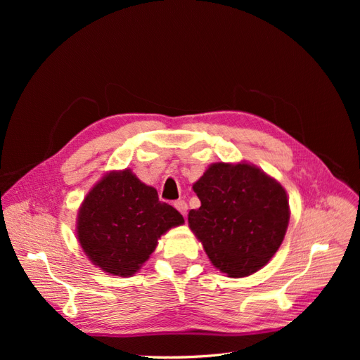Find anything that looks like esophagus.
<instances>
[{"label":"esophagus","instance_id":"obj_1","mask_svg":"<svg viewBox=\"0 0 360 360\" xmlns=\"http://www.w3.org/2000/svg\"><path fill=\"white\" fill-rule=\"evenodd\" d=\"M174 207H176V209H177L183 216H186V213H188V204H186V201L179 200V201L174 202Z\"/></svg>","mask_w":360,"mask_h":360}]
</instances>
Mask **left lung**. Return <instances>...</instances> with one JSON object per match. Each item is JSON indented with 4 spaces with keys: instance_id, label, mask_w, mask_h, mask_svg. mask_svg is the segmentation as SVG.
I'll return each mask as SVG.
<instances>
[{
    "instance_id": "1",
    "label": "left lung",
    "mask_w": 360,
    "mask_h": 360,
    "mask_svg": "<svg viewBox=\"0 0 360 360\" xmlns=\"http://www.w3.org/2000/svg\"><path fill=\"white\" fill-rule=\"evenodd\" d=\"M193 191L201 207L189 212V226L213 266L231 278L266 266L288 226L285 189L257 167L217 162Z\"/></svg>"
}]
</instances>
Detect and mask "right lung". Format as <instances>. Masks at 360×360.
<instances>
[{"instance_id":"add662e5","label":"right lung","mask_w":360,"mask_h":360,"mask_svg":"<svg viewBox=\"0 0 360 360\" xmlns=\"http://www.w3.org/2000/svg\"><path fill=\"white\" fill-rule=\"evenodd\" d=\"M183 222L172 205L159 201L155 188L124 169L108 174L85 197L78 240L96 266L126 278L155 252L162 234Z\"/></svg>"}]
</instances>
